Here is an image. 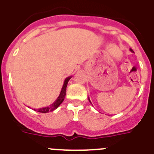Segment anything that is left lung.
Returning <instances> with one entry per match:
<instances>
[{
	"label": "left lung",
	"instance_id": "left-lung-1",
	"mask_svg": "<svg viewBox=\"0 0 154 154\" xmlns=\"http://www.w3.org/2000/svg\"><path fill=\"white\" fill-rule=\"evenodd\" d=\"M130 51H131V52H134V51H133V50H132V49H131V48H130ZM89 101H90V103H91V102H90V99H89ZM91 104H92V103H91Z\"/></svg>",
	"mask_w": 154,
	"mask_h": 154
}]
</instances>
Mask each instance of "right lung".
Here are the masks:
<instances>
[{"label":"right lung","instance_id":"1","mask_svg":"<svg viewBox=\"0 0 154 154\" xmlns=\"http://www.w3.org/2000/svg\"><path fill=\"white\" fill-rule=\"evenodd\" d=\"M71 78V77H67L65 79L64 82V85H63L62 89H61V93H60L59 97H57V100L54 101V103H53V104H51L50 106H48V107H45V108H42V109H37V112H42V113H47V112H53L54 109H56L62 103V102L64 101V97L66 96V88H67V83H68L69 80ZM35 111L36 109H34Z\"/></svg>","mask_w":154,"mask_h":154}]
</instances>
